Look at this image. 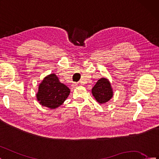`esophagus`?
Wrapping results in <instances>:
<instances>
[{
  "instance_id": "34e87169",
  "label": "esophagus",
  "mask_w": 159,
  "mask_h": 159,
  "mask_svg": "<svg viewBox=\"0 0 159 159\" xmlns=\"http://www.w3.org/2000/svg\"><path fill=\"white\" fill-rule=\"evenodd\" d=\"M77 85H78V84H77L76 83H75L74 85H73V88H75L77 86Z\"/></svg>"
}]
</instances>
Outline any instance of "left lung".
<instances>
[{
    "label": "left lung",
    "instance_id": "8db88e82",
    "mask_svg": "<svg viewBox=\"0 0 159 159\" xmlns=\"http://www.w3.org/2000/svg\"><path fill=\"white\" fill-rule=\"evenodd\" d=\"M93 97L100 104L108 102L113 96L112 88L108 79L102 78L96 82L92 89Z\"/></svg>",
    "mask_w": 159,
    "mask_h": 159
}]
</instances>
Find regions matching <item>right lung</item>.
I'll return each mask as SVG.
<instances>
[{"instance_id": "right-lung-1", "label": "right lung", "mask_w": 159, "mask_h": 159, "mask_svg": "<svg viewBox=\"0 0 159 159\" xmlns=\"http://www.w3.org/2000/svg\"><path fill=\"white\" fill-rule=\"evenodd\" d=\"M70 93V89L59 81L55 74L48 75L39 85L37 99L42 106L55 109L61 106Z\"/></svg>"}]
</instances>
